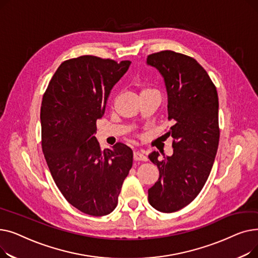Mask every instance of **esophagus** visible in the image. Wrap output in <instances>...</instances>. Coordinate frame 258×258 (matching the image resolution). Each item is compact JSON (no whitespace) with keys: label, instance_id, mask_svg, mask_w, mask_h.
Here are the masks:
<instances>
[{"label":"esophagus","instance_id":"esophagus-1","mask_svg":"<svg viewBox=\"0 0 258 258\" xmlns=\"http://www.w3.org/2000/svg\"><path fill=\"white\" fill-rule=\"evenodd\" d=\"M134 159L136 161H147V157L141 152H134Z\"/></svg>","mask_w":258,"mask_h":258}]
</instances>
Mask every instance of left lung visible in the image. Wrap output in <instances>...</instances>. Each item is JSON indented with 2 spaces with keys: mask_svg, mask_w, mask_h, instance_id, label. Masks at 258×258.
I'll return each instance as SVG.
<instances>
[{
  "mask_svg": "<svg viewBox=\"0 0 258 258\" xmlns=\"http://www.w3.org/2000/svg\"><path fill=\"white\" fill-rule=\"evenodd\" d=\"M163 77L167 93L168 137L172 156L153 152L148 158L159 168V179L148 189V202L158 211L170 213L187 206L204 187L220 140L219 96L209 75L195 58L173 51L148 55Z\"/></svg>",
  "mask_w": 258,
  "mask_h": 258,
  "instance_id": "obj_1",
  "label": "left lung"
}]
</instances>
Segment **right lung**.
I'll use <instances>...</instances> for the list:
<instances>
[{
    "label": "right lung",
    "mask_w": 258,
    "mask_h": 258,
    "mask_svg": "<svg viewBox=\"0 0 258 258\" xmlns=\"http://www.w3.org/2000/svg\"><path fill=\"white\" fill-rule=\"evenodd\" d=\"M131 63L92 55L66 60L43 97L42 148L52 178L64 199L89 215L116 208L133 165L131 147L118 142L101 151L94 136L111 90Z\"/></svg>",
    "instance_id": "right-lung-1"
}]
</instances>
